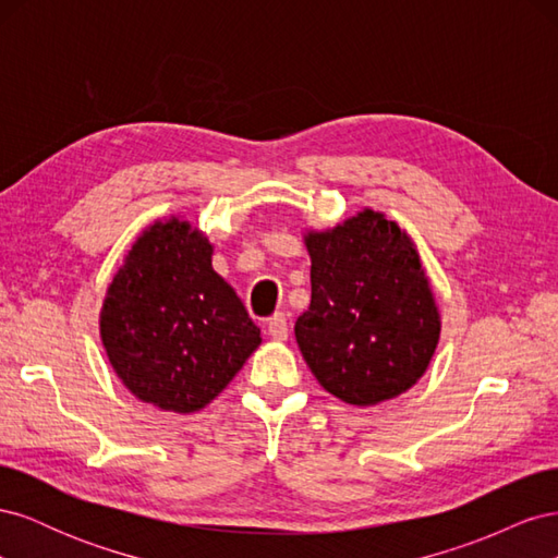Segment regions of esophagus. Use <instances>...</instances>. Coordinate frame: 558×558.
<instances>
[{"instance_id": "esophagus-1", "label": "esophagus", "mask_w": 558, "mask_h": 558, "mask_svg": "<svg viewBox=\"0 0 558 558\" xmlns=\"http://www.w3.org/2000/svg\"><path fill=\"white\" fill-rule=\"evenodd\" d=\"M267 332L272 335V340H286L289 337V320H286V314H275L267 318Z\"/></svg>"}]
</instances>
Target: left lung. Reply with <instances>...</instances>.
I'll return each instance as SVG.
<instances>
[{"label": "left lung", "instance_id": "left-lung-1", "mask_svg": "<svg viewBox=\"0 0 558 558\" xmlns=\"http://www.w3.org/2000/svg\"><path fill=\"white\" fill-rule=\"evenodd\" d=\"M312 302L295 340L318 384L349 404L398 398L426 373L440 314L412 240L373 209L310 232Z\"/></svg>", "mask_w": 558, "mask_h": 558}]
</instances>
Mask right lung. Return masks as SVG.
Wrapping results in <instances>:
<instances>
[{
    "label": "right lung",
    "mask_w": 558,
    "mask_h": 558,
    "mask_svg": "<svg viewBox=\"0 0 558 558\" xmlns=\"http://www.w3.org/2000/svg\"><path fill=\"white\" fill-rule=\"evenodd\" d=\"M99 332L130 391L179 414L211 402L260 344V328L214 272L211 244L179 218L134 242L109 286Z\"/></svg>",
    "instance_id": "1"
}]
</instances>
